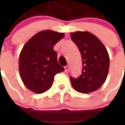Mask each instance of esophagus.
Masks as SVG:
<instances>
[{"instance_id":"esophagus-1","label":"esophagus","mask_w":125,"mask_h":125,"mask_svg":"<svg viewBox=\"0 0 125 125\" xmlns=\"http://www.w3.org/2000/svg\"><path fill=\"white\" fill-rule=\"evenodd\" d=\"M65 70L66 72H68V71H69V70H70V66H69V65H67V66H65Z\"/></svg>"}]
</instances>
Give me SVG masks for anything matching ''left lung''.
Returning a JSON list of instances; mask_svg holds the SVG:
<instances>
[{"label": "left lung", "mask_w": 125, "mask_h": 125, "mask_svg": "<svg viewBox=\"0 0 125 125\" xmlns=\"http://www.w3.org/2000/svg\"><path fill=\"white\" fill-rule=\"evenodd\" d=\"M71 38L79 48L83 69L78 78L70 76L75 90L89 93L99 89L105 82L109 69V56L102 42L88 32L71 33Z\"/></svg>", "instance_id": "left-lung-1"}]
</instances>
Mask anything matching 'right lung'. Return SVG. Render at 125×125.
<instances>
[{"instance_id": "1", "label": "right lung", "mask_w": 125, "mask_h": 125, "mask_svg": "<svg viewBox=\"0 0 125 125\" xmlns=\"http://www.w3.org/2000/svg\"><path fill=\"white\" fill-rule=\"evenodd\" d=\"M64 33L43 31L31 37L22 49L19 59V72L27 88L37 94L49 90L54 76L65 69L59 65L53 46Z\"/></svg>"}]
</instances>
